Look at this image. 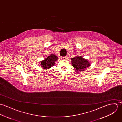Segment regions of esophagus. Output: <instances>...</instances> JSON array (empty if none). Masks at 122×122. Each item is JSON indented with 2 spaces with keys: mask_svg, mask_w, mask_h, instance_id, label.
<instances>
[{
  "mask_svg": "<svg viewBox=\"0 0 122 122\" xmlns=\"http://www.w3.org/2000/svg\"><path fill=\"white\" fill-rule=\"evenodd\" d=\"M67 56H63V57H62V59H63V60H66V59H67Z\"/></svg>",
  "mask_w": 122,
  "mask_h": 122,
  "instance_id": "1",
  "label": "esophagus"
}]
</instances>
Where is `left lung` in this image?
<instances>
[{"label":"left lung","instance_id":"8db88e82","mask_svg":"<svg viewBox=\"0 0 122 122\" xmlns=\"http://www.w3.org/2000/svg\"><path fill=\"white\" fill-rule=\"evenodd\" d=\"M71 64L75 71H84L90 66V64L87 59L84 58L82 56H77L71 58Z\"/></svg>","mask_w":122,"mask_h":122}]
</instances>
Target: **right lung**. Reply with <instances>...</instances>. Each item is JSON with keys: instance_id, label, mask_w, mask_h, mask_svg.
<instances>
[{"instance_id": "right-lung-1", "label": "right lung", "mask_w": 122, "mask_h": 122, "mask_svg": "<svg viewBox=\"0 0 122 122\" xmlns=\"http://www.w3.org/2000/svg\"><path fill=\"white\" fill-rule=\"evenodd\" d=\"M58 57L54 54L50 55L44 60L41 62V67L44 69H48L54 66L55 63Z\"/></svg>"}]
</instances>
